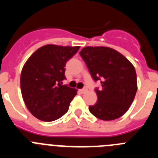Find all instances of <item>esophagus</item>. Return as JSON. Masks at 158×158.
<instances>
[{"label":"esophagus","mask_w":158,"mask_h":158,"mask_svg":"<svg viewBox=\"0 0 158 158\" xmlns=\"http://www.w3.org/2000/svg\"><path fill=\"white\" fill-rule=\"evenodd\" d=\"M79 92H80L81 93H85V92H87V89H80V90H79Z\"/></svg>","instance_id":"obj_1"}]
</instances>
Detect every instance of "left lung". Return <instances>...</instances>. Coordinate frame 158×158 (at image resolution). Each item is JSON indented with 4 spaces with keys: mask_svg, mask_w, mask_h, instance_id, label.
I'll return each mask as SVG.
<instances>
[{
    "mask_svg": "<svg viewBox=\"0 0 158 158\" xmlns=\"http://www.w3.org/2000/svg\"><path fill=\"white\" fill-rule=\"evenodd\" d=\"M80 54L94 81L101 80L96 89L98 100L89 111L101 120H114L127 112L137 89L135 67L122 54L107 47H86Z\"/></svg>",
    "mask_w": 158,
    "mask_h": 158,
    "instance_id": "left-lung-1",
    "label": "left lung"
}]
</instances>
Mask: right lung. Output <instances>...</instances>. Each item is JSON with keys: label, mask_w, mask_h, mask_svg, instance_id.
<instances>
[{"label": "right lung", "mask_w": 158, "mask_h": 158, "mask_svg": "<svg viewBox=\"0 0 158 158\" xmlns=\"http://www.w3.org/2000/svg\"><path fill=\"white\" fill-rule=\"evenodd\" d=\"M80 47L48 44L36 50L23 65L20 75L23 100L32 115L45 122L63 116L77 89L62 85L65 63Z\"/></svg>", "instance_id": "obj_1"}]
</instances>
